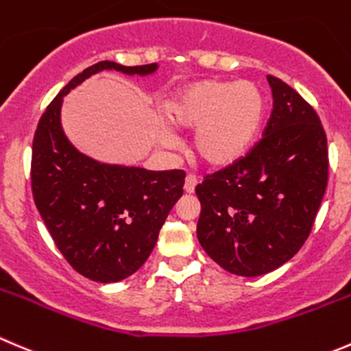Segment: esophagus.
<instances>
[{
  "label": "esophagus",
  "instance_id": "1",
  "mask_svg": "<svg viewBox=\"0 0 351 351\" xmlns=\"http://www.w3.org/2000/svg\"><path fill=\"white\" fill-rule=\"evenodd\" d=\"M195 186H197V178L193 175H186L185 178V192L186 193H193L195 192Z\"/></svg>",
  "mask_w": 351,
  "mask_h": 351
}]
</instances>
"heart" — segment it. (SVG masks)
I'll return each instance as SVG.
<instances>
[{"label":"heart","instance_id":"obj_1","mask_svg":"<svg viewBox=\"0 0 351 351\" xmlns=\"http://www.w3.org/2000/svg\"><path fill=\"white\" fill-rule=\"evenodd\" d=\"M165 111L175 128L195 130L192 151L204 165L226 168L254 144L266 101L254 82L209 78L180 89Z\"/></svg>","mask_w":351,"mask_h":351}]
</instances>
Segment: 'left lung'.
<instances>
[{
	"label": "left lung",
	"instance_id": "1",
	"mask_svg": "<svg viewBox=\"0 0 351 351\" xmlns=\"http://www.w3.org/2000/svg\"><path fill=\"white\" fill-rule=\"evenodd\" d=\"M273 111L247 154L204 176L197 238L237 276H261L290 261L311 234L328 186V138L314 108L267 75Z\"/></svg>",
	"mask_w": 351,
	"mask_h": 351
}]
</instances>
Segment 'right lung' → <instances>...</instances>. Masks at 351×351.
<instances>
[{"instance_id": "right-lung-1", "label": "right lung", "mask_w": 351, "mask_h": 351, "mask_svg": "<svg viewBox=\"0 0 351 351\" xmlns=\"http://www.w3.org/2000/svg\"><path fill=\"white\" fill-rule=\"evenodd\" d=\"M156 68L114 61L85 68L51 101L34 134L30 186L37 210L68 264L97 283L121 281L141 269L183 195L185 171L101 165L80 154L61 130V101L101 70L147 75Z\"/></svg>"}]
</instances>
